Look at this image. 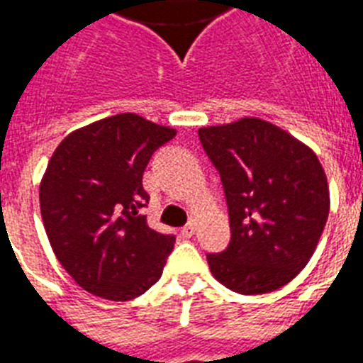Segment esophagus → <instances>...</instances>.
I'll use <instances>...</instances> for the list:
<instances>
[{"label":"esophagus","instance_id":"1","mask_svg":"<svg viewBox=\"0 0 363 363\" xmlns=\"http://www.w3.org/2000/svg\"><path fill=\"white\" fill-rule=\"evenodd\" d=\"M194 233H196V223H188L186 227L181 228V234L184 236V238H190V236H194Z\"/></svg>","mask_w":363,"mask_h":363}]
</instances>
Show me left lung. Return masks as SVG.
Wrapping results in <instances>:
<instances>
[{"instance_id":"1","label":"left lung","mask_w":363,"mask_h":363,"mask_svg":"<svg viewBox=\"0 0 363 363\" xmlns=\"http://www.w3.org/2000/svg\"><path fill=\"white\" fill-rule=\"evenodd\" d=\"M218 167L230 218L227 251L206 255L218 282L242 295L275 291L299 275L330 210L325 169L313 149L260 118L199 129Z\"/></svg>"}]
</instances>
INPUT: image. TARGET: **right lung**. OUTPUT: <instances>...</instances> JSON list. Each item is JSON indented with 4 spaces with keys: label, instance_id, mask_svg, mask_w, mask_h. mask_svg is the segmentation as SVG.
Listing matches in <instances>:
<instances>
[{
    "label": "right lung",
    "instance_id": "right-lung-1",
    "mask_svg": "<svg viewBox=\"0 0 363 363\" xmlns=\"http://www.w3.org/2000/svg\"><path fill=\"white\" fill-rule=\"evenodd\" d=\"M177 135L133 112L75 129L57 145L40 181L45 234L60 266L88 294L123 303L160 279L175 236L140 214L142 177L155 149Z\"/></svg>",
    "mask_w": 363,
    "mask_h": 363
}]
</instances>
